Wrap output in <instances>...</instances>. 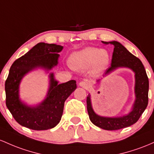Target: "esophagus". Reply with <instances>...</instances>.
<instances>
[{"instance_id":"1","label":"esophagus","mask_w":154,"mask_h":154,"mask_svg":"<svg viewBox=\"0 0 154 154\" xmlns=\"http://www.w3.org/2000/svg\"><path fill=\"white\" fill-rule=\"evenodd\" d=\"M79 86H81V87H83L84 88V89H86V88L88 87V84L87 82H81L79 83Z\"/></svg>"}]
</instances>
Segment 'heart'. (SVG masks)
Returning <instances> with one entry per match:
<instances>
[{
	"label": "heart",
	"instance_id": "b5f03b06",
	"mask_svg": "<svg viewBox=\"0 0 154 154\" xmlns=\"http://www.w3.org/2000/svg\"><path fill=\"white\" fill-rule=\"evenodd\" d=\"M110 54L106 50L95 47H86L73 53L70 57V65L78 70L90 68L94 73L103 72L110 63Z\"/></svg>",
	"mask_w": 154,
	"mask_h": 154
}]
</instances>
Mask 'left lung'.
Here are the masks:
<instances>
[{"label":"left lung","mask_w":154,"mask_h":154,"mask_svg":"<svg viewBox=\"0 0 154 154\" xmlns=\"http://www.w3.org/2000/svg\"><path fill=\"white\" fill-rule=\"evenodd\" d=\"M105 44H112L114 46L111 65L106 70L103 77L111 73L116 69L125 68L131 69L134 72V94L135 100L132 109L127 114L122 116H102L94 112L92 108L90 94L86 97L87 111L89 119L94 125L105 130H117L128 127L135 124L146 110L148 103V78L147 76L142 62L136 57L118 41H113L104 42ZM100 79L97 82L99 83Z\"/></svg>","instance_id":"1"}]
</instances>
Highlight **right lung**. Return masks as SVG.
Segmentation results:
<instances>
[{
    "label": "right lung",
    "mask_w": 154,
    "mask_h": 154,
    "mask_svg": "<svg viewBox=\"0 0 154 154\" xmlns=\"http://www.w3.org/2000/svg\"><path fill=\"white\" fill-rule=\"evenodd\" d=\"M63 46L41 42L14 62L5 83L6 104L20 125L33 130H46L60 123L65 100L76 89V82L70 80L59 84L50 72L49 86L46 97L35 105H28L20 97V85L27 73L36 69L49 72L58 65Z\"/></svg>",
    "instance_id": "add662e5"
}]
</instances>
